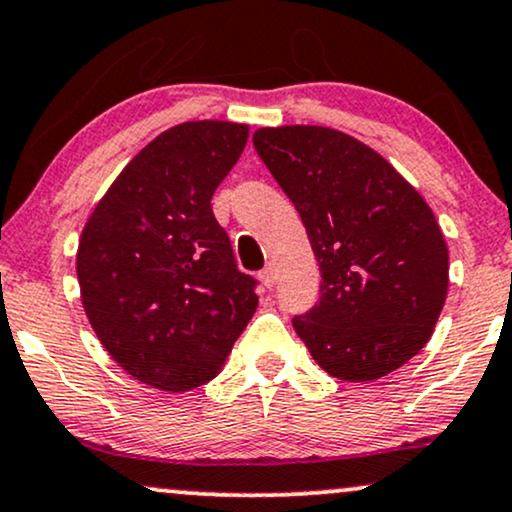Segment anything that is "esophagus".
Here are the masks:
<instances>
[{
    "mask_svg": "<svg viewBox=\"0 0 512 512\" xmlns=\"http://www.w3.org/2000/svg\"><path fill=\"white\" fill-rule=\"evenodd\" d=\"M260 281H262L264 288H274V283H276V271H274V267H271V264H269L267 269L260 271Z\"/></svg>",
    "mask_w": 512,
    "mask_h": 512,
    "instance_id": "34e87169",
    "label": "esophagus"
}]
</instances>
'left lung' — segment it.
I'll return each mask as SVG.
<instances>
[{"label": "left lung", "mask_w": 512, "mask_h": 512, "mask_svg": "<svg viewBox=\"0 0 512 512\" xmlns=\"http://www.w3.org/2000/svg\"><path fill=\"white\" fill-rule=\"evenodd\" d=\"M252 144L300 212L321 300L293 326L333 378L371 383L428 345L449 250L425 198L378 151L319 125L260 127Z\"/></svg>", "instance_id": "obj_1"}]
</instances>
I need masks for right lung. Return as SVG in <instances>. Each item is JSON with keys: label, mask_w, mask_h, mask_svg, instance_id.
I'll return each instance as SVG.
<instances>
[{"label": "right lung", "mask_w": 512, "mask_h": 512, "mask_svg": "<svg viewBox=\"0 0 512 512\" xmlns=\"http://www.w3.org/2000/svg\"><path fill=\"white\" fill-rule=\"evenodd\" d=\"M250 127L193 120L165 129L125 165L84 224L77 281L84 314L139 383L189 392L224 368L257 309L236 269L212 193Z\"/></svg>", "instance_id": "1"}]
</instances>
